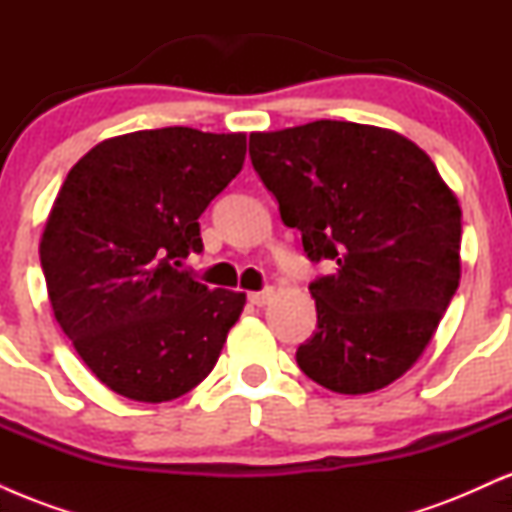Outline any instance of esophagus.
I'll use <instances>...</instances> for the list:
<instances>
[{"label": "esophagus", "instance_id": "obj_1", "mask_svg": "<svg viewBox=\"0 0 512 512\" xmlns=\"http://www.w3.org/2000/svg\"><path fill=\"white\" fill-rule=\"evenodd\" d=\"M272 296H274V289H264V291H252V293H248V301L252 303V305H267L269 301H272Z\"/></svg>", "mask_w": 512, "mask_h": 512}]
</instances>
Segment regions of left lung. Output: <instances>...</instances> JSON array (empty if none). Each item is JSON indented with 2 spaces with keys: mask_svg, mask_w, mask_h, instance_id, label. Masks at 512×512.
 <instances>
[{
  "mask_svg": "<svg viewBox=\"0 0 512 512\" xmlns=\"http://www.w3.org/2000/svg\"><path fill=\"white\" fill-rule=\"evenodd\" d=\"M250 158L310 260L332 267L310 284L317 330L298 366L339 395L395 383L460 286L455 192L411 139L358 122L252 132Z\"/></svg>",
  "mask_w": 512,
  "mask_h": 512,
  "instance_id": "1",
  "label": "left lung"
}]
</instances>
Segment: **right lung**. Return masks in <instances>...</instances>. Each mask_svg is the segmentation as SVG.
Listing matches in <instances>:
<instances>
[{
    "mask_svg": "<svg viewBox=\"0 0 512 512\" xmlns=\"http://www.w3.org/2000/svg\"><path fill=\"white\" fill-rule=\"evenodd\" d=\"M245 134L142 129L96 144L67 173L40 264L55 320L105 387L158 404L219 361L245 293L180 272L199 216L245 161Z\"/></svg>",
    "mask_w": 512,
    "mask_h": 512,
    "instance_id": "1",
    "label": "right lung"
}]
</instances>
